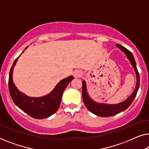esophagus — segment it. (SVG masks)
Returning a JSON list of instances; mask_svg holds the SVG:
<instances>
[{"label": "esophagus", "mask_w": 149, "mask_h": 149, "mask_svg": "<svg viewBox=\"0 0 149 149\" xmlns=\"http://www.w3.org/2000/svg\"><path fill=\"white\" fill-rule=\"evenodd\" d=\"M73 75H74L75 78H79V77H81V75H82V72H81L80 70H75Z\"/></svg>", "instance_id": "esophagus-1"}]
</instances>
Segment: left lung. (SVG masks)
Returning <instances> with one entry per match:
<instances>
[{
    "mask_svg": "<svg viewBox=\"0 0 149 149\" xmlns=\"http://www.w3.org/2000/svg\"><path fill=\"white\" fill-rule=\"evenodd\" d=\"M117 47L121 50L124 54H125L127 58L130 61L132 66L134 68L136 74V85L135 89L130 97H128L126 100L122 102L119 104H108L104 103H97L95 102L89 96L88 93L87 91L86 83L85 81H82V97L85 107L89 110L91 113L95 114V115L100 116V117H111V116L115 115L117 114L121 113V112L125 111L128 107L131 105L132 102L134 101L136 94H137L138 90L140 86V75L138 72L137 67H136V61L132 55V52L127 49L123 46L121 45H117Z\"/></svg>",
    "mask_w": 149,
    "mask_h": 149,
    "instance_id": "left-lung-1",
    "label": "left lung"
}]
</instances>
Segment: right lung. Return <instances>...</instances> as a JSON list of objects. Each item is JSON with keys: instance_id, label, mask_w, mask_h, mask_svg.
Returning <instances> with one entry per match:
<instances>
[{"instance_id": "obj_1", "label": "right lung", "mask_w": 149, "mask_h": 149, "mask_svg": "<svg viewBox=\"0 0 149 149\" xmlns=\"http://www.w3.org/2000/svg\"><path fill=\"white\" fill-rule=\"evenodd\" d=\"M19 57L14 61L9 72V90L13 102L22 111L34 119H42L50 117L58 110L63 92L74 77L70 76L61 80L48 95L38 97L28 96L18 90L13 81V68Z\"/></svg>"}]
</instances>
